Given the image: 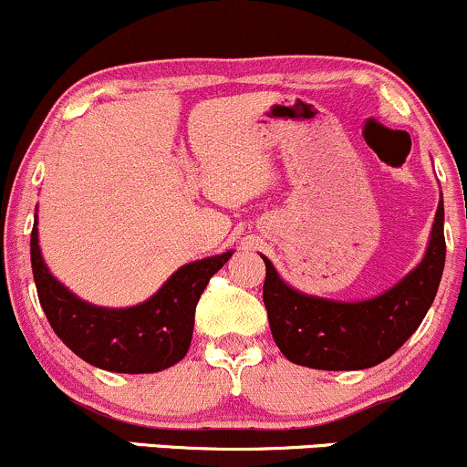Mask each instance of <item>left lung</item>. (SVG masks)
I'll return each instance as SVG.
<instances>
[{"label": "left lung", "mask_w": 467, "mask_h": 467, "mask_svg": "<svg viewBox=\"0 0 467 467\" xmlns=\"http://www.w3.org/2000/svg\"><path fill=\"white\" fill-rule=\"evenodd\" d=\"M264 256V254H261ZM264 303L276 347L289 362L358 371L384 362L415 334L437 296L446 264L443 200L421 264L379 296L340 303L289 287L265 259Z\"/></svg>", "instance_id": "1"}]
</instances>
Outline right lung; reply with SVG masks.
Instances as JSON below:
<instances>
[{
  "label": "right lung",
  "instance_id": "right-lung-1",
  "mask_svg": "<svg viewBox=\"0 0 467 467\" xmlns=\"http://www.w3.org/2000/svg\"><path fill=\"white\" fill-rule=\"evenodd\" d=\"M233 252L182 265L149 301L111 309L80 301L50 275L41 256L36 219L30 234L32 275L47 323L78 358L114 373H158L186 356L197 301Z\"/></svg>",
  "mask_w": 467,
  "mask_h": 467
}]
</instances>
